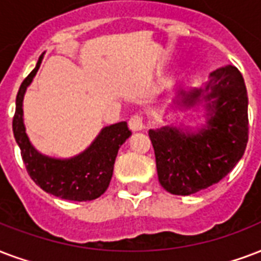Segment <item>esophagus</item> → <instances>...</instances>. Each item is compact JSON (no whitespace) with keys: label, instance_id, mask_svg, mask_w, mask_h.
I'll return each instance as SVG.
<instances>
[{"label":"esophagus","instance_id":"34e87169","mask_svg":"<svg viewBox=\"0 0 261 261\" xmlns=\"http://www.w3.org/2000/svg\"><path fill=\"white\" fill-rule=\"evenodd\" d=\"M128 127H130V130L133 131L144 130L145 128L144 117L141 116V115H134V116L131 117L130 120H128Z\"/></svg>","mask_w":261,"mask_h":261}]
</instances>
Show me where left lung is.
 Returning <instances> with one entry per match:
<instances>
[{
  "instance_id": "left-lung-1",
  "label": "left lung",
  "mask_w": 261,
  "mask_h": 261,
  "mask_svg": "<svg viewBox=\"0 0 261 261\" xmlns=\"http://www.w3.org/2000/svg\"><path fill=\"white\" fill-rule=\"evenodd\" d=\"M202 89L180 93L178 105L205 102L206 123L197 131L179 127L149 130L159 182L167 192L190 196L223 179L244 156L248 144V94L241 72L226 65Z\"/></svg>"
}]
</instances>
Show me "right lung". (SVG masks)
Returning a JSON list of instances; mask_svg holds the SVG:
<instances>
[{"instance_id": "obj_1", "label": "right lung", "mask_w": 261, "mask_h": 261, "mask_svg": "<svg viewBox=\"0 0 261 261\" xmlns=\"http://www.w3.org/2000/svg\"><path fill=\"white\" fill-rule=\"evenodd\" d=\"M41 63L42 56L38 60L37 67L20 85L16 97L12 128L21 152V159L31 179L49 194L69 201L95 200L108 189L117 150L130 137L131 131L126 122L104 127L86 150L71 159H55L38 152L25 134L23 98Z\"/></svg>"}]
</instances>
